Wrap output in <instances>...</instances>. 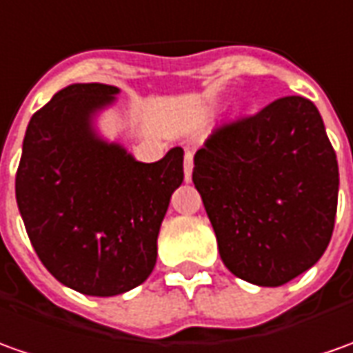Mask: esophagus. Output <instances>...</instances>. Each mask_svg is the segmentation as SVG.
Instances as JSON below:
<instances>
[{
	"label": "esophagus",
	"instance_id": "esophagus-1",
	"mask_svg": "<svg viewBox=\"0 0 353 353\" xmlns=\"http://www.w3.org/2000/svg\"><path fill=\"white\" fill-rule=\"evenodd\" d=\"M183 174H185V181H191V174H193V152H185V160H183Z\"/></svg>",
	"mask_w": 353,
	"mask_h": 353
}]
</instances>
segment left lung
I'll list each match as a JSON object with an SVG mask.
<instances>
[{
  "instance_id": "obj_1",
  "label": "left lung",
  "mask_w": 353,
  "mask_h": 353,
  "mask_svg": "<svg viewBox=\"0 0 353 353\" xmlns=\"http://www.w3.org/2000/svg\"><path fill=\"white\" fill-rule=\"evenodd\" d=\"M193 183L222 263L245 282L286 284L323 257L332 237L336 152L303 96L218 125L195 152Z\"/></svg>"
}]
</instances>
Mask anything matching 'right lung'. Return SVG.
<instances>
[{
	"instance_id": "add662e5",
	"label": "right lung",
	"mask_w": 353,
	"mask_h": 353,
	"mask_svg": "<svg viewBox=\"0 0 353 353\" xmlns=\"http://www.w3.org/2000/svg\"><path fill=\"white\" fill-rule=\"evenodd\" d=\"M117 86L77 83L26 127L15 195L26 234L50 274L85 296L133 290L157 265L170 196L183 181V148L145 164L96 133Z\"/></svg>"
}]
</instances>
